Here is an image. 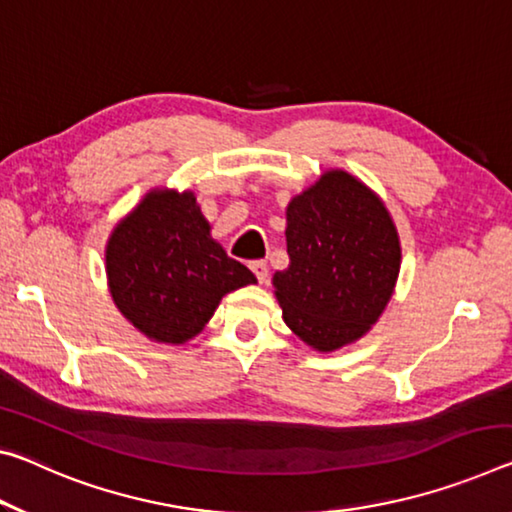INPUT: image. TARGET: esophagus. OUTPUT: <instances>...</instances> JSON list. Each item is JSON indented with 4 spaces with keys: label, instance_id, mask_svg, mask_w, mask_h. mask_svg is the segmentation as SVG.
Returning <instances> with one entry per match:
<instances>
[{
    "label": "esophagus",
    "instance_id": "esophagus-1",
    "mask_svg": "<svg viewBox=\"0 0 512 512\" xmlns=\"http://www.w3.org/2000/svg\"><path fill=\"white\" fill-rule=\"evenodd\" d=\"M250 271L255 273L259 285H264L266 278H269V269H266V262H262V259H257V262H250Z\"/></svg>",
    "mask_w": 512,
    "mask_h": 512
}]
</instances>
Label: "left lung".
<instances>
[{
	"mask_svg": "<svg viewBox=\"0 0 512 512\" xmlns=\"http://www.w3.org/2000/svg\"><path fill=\"white\" fill-rule=\"evenodd\" d=\"M289 266L273 273L282 319L319 353L358 342L385 312L401 271V239L385 202L342 168L287 205Z\"/></svg>",
	"mask_w": 512,
	"mask_h": 512,
	"instance_id": "1",
	"label": "left lung"
}]
</instances>
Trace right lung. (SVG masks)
Instances as JSON below:
<instances>
[{
	"mask_svg": "<svg viewBox=\"0 0 512 512\" xmlns=\"http://www.w3.org/2000/svg\"><path fill=\"white\" fill-rule=\"evenodd\" d=\"M107 282L120 314L157 344L200 335L225 294L257 278L212 237L193 191L157 186L109 234Z\"/></svg>",
	"mask_w": 512,
	"mask_h": 512,
	"instance_id": "obj_1",
	"label": "right lung"
}]
</instances>
